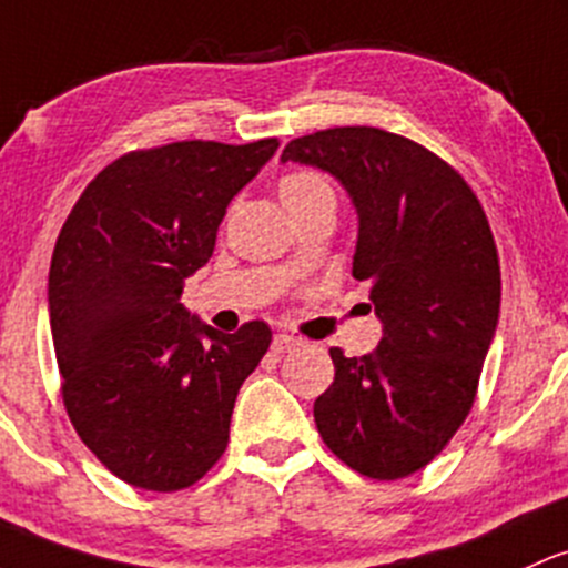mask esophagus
<instances>
[{
  "instance_id": "34e87169",
  "label": "esophagus",
  "mask_w": 568,
  "mask_h": 568,
  "mask_svg": "<svg viewBox=\"0 0 568 568\" xmlns=\"http://www.w3.org/2000/svg\"><path fill=\"white\" fill-rule=\"evenodd\" d=\"M296 345H298L296 336H291V334H285V332H280V334L272 336V351L274 353H288V351H294Z\"/></svg>"
}]
</instances>
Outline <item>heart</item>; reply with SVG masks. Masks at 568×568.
I'll return each mask as SVG.
<instances>
[{
  "mask_svg": "<svg viewBox=\"0 0 568 568\" xmlns=\"http://www.w3.org/2000/svg\"><path fill=\"white\" fill-rule=\"evenodd\" d=\"M315 191H332V189H328L326 180L317 178L313 172H294V174H285V178L280 180V199H283V204L296 202V199L310 196V193Z\"/></svg>",
  "mask_w": 568,
  "mask_h": 568,
  "instance_id": "obj_1",
  "label": "heart"
}]
</instances>
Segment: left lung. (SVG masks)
Listing matches in <instances>:
<instances>
[{"label":"left lung","instance_id":"8db88e82","mask_svg":"<svg viewBox=\"0 0 568 568\" xmlns=\"http://www.w3.org/2000/svg\"><path fill=\"white\" fill-rule=\"evenodd\" d=\"M280 161L334 174L358 213L353 277L372 285L383 323L372 353L332 347L334 383L315 423L358 475L398 479L453 439L494 342L501 270L488 217L450 164L372 126L298 136Z\"/></svg>","mask_w":568,"mask_h":568}]
</instances>
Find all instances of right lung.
<instances>
[{
	"label": "right lung",
	"mask_w": 568,
	"mask_h": 568,
	"mask_svg": "<svg viewBox=\"0 0 568 568\" xmlns=\"http://www.w3.org/2000/svg\"><path fill=\"white\" fill-rule=\"evenodd\" d=\"M277 145L189 140L126 153L61 226L48 274L61 396L85 447L134 488L172 494L213 469L240 385L270 351L264 321L215 332L180 296L213 255L229 202Z\"/></svg>",
	"instance_id": "right-lung-1"
}]
</instances>
